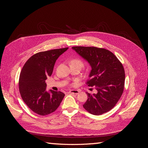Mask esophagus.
Returning a JSON list of instances; mask_svg holds the SVG:
<instances>
[{"mask_svg":"<svg viewBox=\"0 0 148 148\" xmlns=\"http://www.w3.org/2000/svg\"><path fill=\"white\" fill-rule=\"evenodd\" d=\"M70 93H71V94H74V95H78V94L79 92V91L78 90H76V89H71V90H70L69 91Z\"/></svg>","mask_w":148,"mask_h":148,"instance_id":"34e87169","label":"esophagus"}]
</instances>
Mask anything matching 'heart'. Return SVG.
<instances>
[{
	"instance_id": "1",
	"label": "heart",
	"mask_w": 148,
	"mask_h": 148,
	"mask_svg": "<svg viewBox=\"0 0 148 148\" xmlns=\"http://www.w3.org/2000/svg\"><path fill=\"white\" fill-rule=\"evenodd\" d=\"M70 64H77L78 65H79L80 66H83V62L81 60L78 59H73L70 62Z\"/></svg>"
}]
</instances>
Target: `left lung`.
<instances>
[{
  "mask_svg": "<svg viewBox=\"0 0 148 148\" xmlns=\"http://www.w3.org/2000/svg\"><path fill=\"white\" fill-rule=\"evenodd\" d=\"M91 67L88 86L96 87L97 92L89 94L83 105L89 113L99 115L110 110L122 96L124 89L123 66L112 52L96 47H72Z\"/></svg>",
  "mask_w": 148,
  "mask_h": 148,
  "instance_id": "left-lung-1",
  "label": "left lung"
}]
</instances>
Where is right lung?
<instances>
[{
  "label": "right lung",
  "instance_id": "add662e5",
  "mask_svg": "<svg viewBox=\"0 0 148 148\" xmlns=\"http://www.w3.org/2000/svg\"><path fill=\"white\" fill-rule=\"evenodd\" d=\"M68 49L36 53L27 60L21 70L19 78L21 96L29 108L40 115L54 112L65 96L60 91H47L46 80L51 76L57 59Z\"/></svg>",
  "mask_w": 148,
  "mask_h": 148
}]
</instances>
